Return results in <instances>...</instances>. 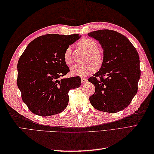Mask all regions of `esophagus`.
I'll list each match as a JSON object with an SVG mask.
<instances>
[{"label":"esophagus","instance_id":"1","mask_svg":"<svg viewBox=\"0 0 154 154\" xmlns=\"http://www.w3.org/2000/svg\"><path fill=\"white\" fill-rule=\"evenodd\" d=\"M81 82H82V83H85V82H87V79H86V78L84 77H81Z\"/></svg>","mask_w":154,"mask_h":154}]
</instances>
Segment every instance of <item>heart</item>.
Instances as JSON below:
<instances>
[{
    "mask_svg": "<svg viewBox=\"0 0 154 154\" xmlns=\"http://www.w3.org/2000/svg\"><path fill=\"white\" fill-rule=\"evenodd\" d=\"M81 47L89 51L91 53L90 58L97 63H100L103 56L99 51V45L97 42L91 38H84L79 42ZM63 60L67 65L72 64V49L71 46L67 47L64 51ZM97 65L94 62H89L86 64H77L71 68V73L73 75L85 76L88 74L94 73L97 70Z\"/></svg>",
    "mask_w": 154,
    "mask_h": 154,
    "instance_id": "1",
    "label": "heart"
}]
</instances>
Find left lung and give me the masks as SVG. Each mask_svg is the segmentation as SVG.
Wrapping results in <instances>:
<instances>
[{"instance_id":"obj_1","label":"left lung","mask_w":154,"mask_h":154,"mask_svg":"<svg viewBox=\"0 0 154 154\" xmlns=\"http://www.w3.org/2000/svg\"><path fill=\"white\" fill-rule=\"evenodd\" d=\"M88 35L99 41L104 50L100 70L88 79L95 87L90 103L103 112H119L138 92L141 72L138 51L128 39L116 31L99 30Z\"/></svg>"}]
</instances>
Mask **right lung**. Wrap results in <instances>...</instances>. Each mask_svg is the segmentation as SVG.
Listing matches in <instances>:
<instances>
[{"mask_svg": "<svg viewBox=\"0 0 154 154\" xmlns=\"http://www.w3.org/2000/svg\"><path fill=\"white\" fill-rule=\"evenodd\" d=\"M81 36L46 34L32 41L18 62L17 85L32 113L48 116L67 107L69 90L79 87V76L62 78L69 72L64 51Z\"/></svg>", "mask_w": 154, "mask_h": 154, "instance_id": "add662e5", "label": "right lung"}]
</instances>
